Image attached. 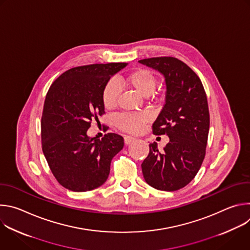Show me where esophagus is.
<instances>
[{"instance_id":"34e87169","label":"esophagus","mask_w":250,"mask_h":250,"mask_svg":"<svg viewBox=\"0 0 250 250\" xmlns=\"http://www.w3.org/2000/svg\"><path fill=\"white\" fill-rule=\"evenodd\" d=\"M134 140H135V138L132 137V136H128V135H125V144L126 146L130 145L131 142H133Z\"/></svg>"}]
</instances>
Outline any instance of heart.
<instances>
[{"mask_svg":"<svg viewBox=\"0 0 250 250\" xmlns=\"http://www.w3.org/2000/svg\"><path fill=\"white\" fill-rule=\"evenodd\" d=\"M119 82L122 85L128 86L134 89L141 96H149L155 89L157 79L156 76L148 69L139 68L132 72L119 77ZM120 95V86L118 82L111 80L104 88L102 100L105 109L111 110L117 105ZM148 122V116L146 114H128L122 115L116 121L117 127L127 133H137Z\"/></svg>","mask_w":250,"mask_h":250,"instance_id":"obj_1","label":"heart"}]
</instances>
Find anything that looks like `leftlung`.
<instances>
[{
    "label": "left lung",
    "mask_w": 250,
    "mask_h": 250,
    "mask_svg": "<svg viewBox=\"0 0 250 250\" xmlns=\"http://www.w3.org/2000/svg\"><path fill=\"white\" fill-rule=\"evenodd\" d=\"M165 77V104L152 125L156 135L167 134L163 150L149 145V154L141 164L148 185L162 191H177L197 175L206 155L209 113L204 86L183 61L163 56L139 60Z\"/></svg>",
    "instance_id": "left-lung-1"
}]
</instances>
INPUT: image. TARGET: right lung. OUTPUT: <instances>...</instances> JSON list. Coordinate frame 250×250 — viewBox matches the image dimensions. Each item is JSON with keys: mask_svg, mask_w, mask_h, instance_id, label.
<instances>
[{"mask_svg": "<svg viewBox=\"0 0 250 250\" xmlns=\"http://www.w3.org/2000/svg\"><path fill=\"white\" fill-rule=\"evenodd\" d=\"M126 63L91 64L67 70L50 86L42 117V146L58 183L74 192L103 185L114 156L124 147L123 136L89 137L93 120L104 114L102 95L111 77Z\"/></svg>", "mask_w": 250, "mask_h": 250, "instance_id": "add662e5", "label": "right lung"}]
</instances>
